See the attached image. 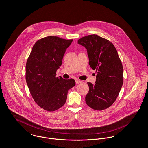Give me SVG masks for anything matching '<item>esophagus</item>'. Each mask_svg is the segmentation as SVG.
Instances as JSON below:
<instances>
[{"label": "esophagus", "mask_w": 148, "mask_h": 148, "mask_svg": "<svg viewBox=\"0 0 148 148\" xmlns=\"http://www.w3.org/2000/svg\"><path fill=\"white\" fill-rule=\"evenodd\" d=\"M81 82H82V81H80V80H75V83H76V84H79V83H81Z\"/></svg>", "instance_id": "obj_1"}]
</instances>
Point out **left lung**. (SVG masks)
I'll list each match as a JSON object with an SVG mask.
<instances>
[{"label":"left lung","mask_w":148,"mask_h":148,"mask_svg":"<svg viewBox=\"0 0 148 148\" xmlns=\"http://www.w3.org/2000/svg\"><path fill=\"white\" fill-rule=\"evenodd\" d=\"M78 43L87 49L89 65L97 74L94 84L87 83L86 102L94 110L106 109L116 100L123 83V69L117 51L109 40L96 34L82 37Z\"/></svg>","instance_id":"left-lung-1"}]
</instances>
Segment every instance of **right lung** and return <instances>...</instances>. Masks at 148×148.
Segmentation results:
<instances>
[{
    "label": "right lung",
    "mask_w": 148,
    "mask_h": 148,
    "mask_svg": "<svg viewBox=\"0 0 148 148\" xmlns=\"http://www.w3.org/2000/svg\"><path fill=\"white\" fill-rule=\"evenodd\" d=\"M73 39L48 36L34 44L26 64V80L30 94L40 108L55 111L66 102L68 92L75 85L73 79L56 77L66 48Z\"/></svg>",
    "instance_id": "add662e5"
}]
</instances>
